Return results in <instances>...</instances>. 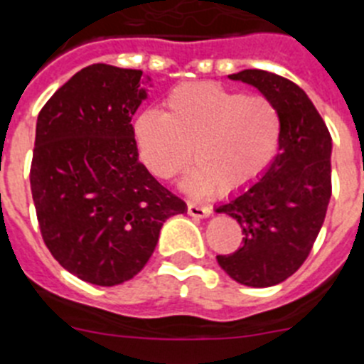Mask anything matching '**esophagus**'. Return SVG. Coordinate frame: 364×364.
I'll list each match as a JSON object with an SVG mask.
<instances>
[{
  "instance_id": "esophagus-1",
  "label": "esophagus",
  "mask_w": 364,
  "mask_h": 364,
  "mask_svg": "<svg viewBox=\"0 0 364 364\" xmlns=\"http://www.w3.org/2000/svg\"><path fill=\"white\" fill-rule=\"evenodd\" d=\"M186 210H188V214L192 215V218H208V215L212 214V210L208 208V206H201L198 205V203H192V201H188Z\"/></svg>"
}]
</instances>
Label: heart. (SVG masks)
<instances>
[{
  "mask_svg": "<svg viewBox=\"0 0 364 364\" xmlns=\"http://www.w3.org/2000/svg\"><path fill=\"white\" fill-rule=\"evenodd\" d=\"M134 136L145 165L170 179L188 165L183 181L194 194H235L267 172L283 137L277 105L212 81L186 83L166 96L165 112L143 110Z\"/></svg>",
  "mask_w": 364,
  "mask_h": 364,
  "instance_id": "1",
  "label": "heart"
}]
</instances>
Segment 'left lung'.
Wrapping results in <instances>:
<instances>
[{
	"mask_svg": "<svg viewBox=\"0 0 364 364\" xmlns=\"http://www.w3.org/2000/svg\"><path fill=\"white\" fill-rule=\"evenodd\" d=\"M270 97L283 117L279 152L247 190L215 208L243 228V247L218 255L234 281L264 288L283 283L309 257L332 196V137L303 88L287 77L248 68L230 74Z\"/></svg>",
	"mask_w": 364,
	"mask_h": 364,
	"instance_id": "left-lung-1",
	"label": "left lung"
}]
</instances>
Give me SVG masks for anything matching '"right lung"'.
Returning <instances> with one entry per match:
<instances>
[{
    "label": "right lung",
    "mask_w": 364,
    "mask_h": 364,
    "mask_svg": "<svg viewBox=\"0 0 364 364\" xmlns=\"http://www.w3.org/2000/svg\"><path fill=\"white\" fill-rule=\"evenodd\" d=\"M141 77L105 63L81 68L36 123L31 188L43 241L65 270L97 287L139 274L163 223L186 212L139 161L130 121L146 100Z\"/></svg>",
    "instance_id": "1"
}]
</instances>
